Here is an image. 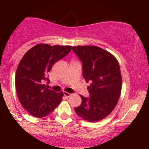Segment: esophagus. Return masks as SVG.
Wrapping results in <instances>:
<instances>
[{
  "mask_svg": "<svg viewBox=\"0 0 149 149\" xmlns=\"http://www.w3.org/2000/svg\"><path fill=\"white\" fill-rule=\"evenodd\" d=\"M64 95L66 97V98H68V97H70L71 96V93H69V92H64Z\"/></svg>",
  "mask_w": 149,
  "mask_h": 149,
  "instance_id": "obj_1",
  "label": "esophagus"
}]
</instances>
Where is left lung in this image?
<instances>
[{
  "mask_svg": "<svg viewBox=\"0 0 149 149\" xmlns=\"http://www.w3.org/2000/svg\"><path fill=\"white\" fill-rule=\"evenodd\" d=\"M72 49L82 63L83 76L90 97L80 95L82 103L74 109L76 114L89 122L108 116L118 102L122 78L118 61L113 55L97 46H76Z\"/></svg>",
  "mask_w": 149,
  "mask_h": 149,
  "instance_id": "8db88e82",
  "label": "left lung"
}]
</instances>
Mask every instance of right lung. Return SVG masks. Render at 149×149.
I'll return each mask as SVG.
<instances>
[{
    "label": "right lung",
    "instance_id": "add662e5",
    "mask_svg": "<svg viewBox=\"0 0 149 149\" xmlns=\"http://www.w3.org/2000/svg\"><path fill=\"white\" fill-rule=\"evenodd\" d=\"M71 46L38 44L27 51L19 64L15 76L16 91L20 103L31 116H48L60 104L64 95L46 87L53 64L67 55Z\"/></svg>",
    "mask_w": 149,
    "mask_h": 149
}]
</instances>
